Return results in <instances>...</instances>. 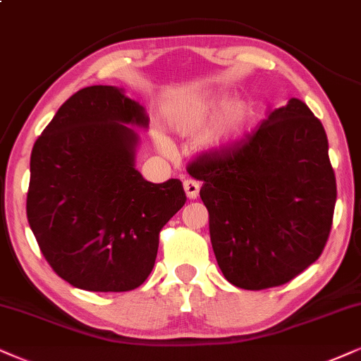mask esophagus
Instances as JSON below:
<instances>
[{
  "label": "esophagus",
  "instance_id": "obj_1",
  "mask_svg": "<svg viewBox=\"0 0 361 361\" xmlns=\"http://www.w3.org/2000/svg\"><path fill=\"white\" fill-rule=\"evenodd\" d=\"M183 188H185L186 196H188L190 200H195L200 193V185H198V181H195V180H185Z\"/></svg>",
  "mask_w": 361,
  "mask_h": 361
}]
</instances>
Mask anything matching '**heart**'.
<instances>
[{
  "mask_svg": "<svg viewBox=\"0 0 361 361\" xmlns=\"http://www.w3.org/2000/svg\"><path fill=\"white\" fill-rule=\"evenodd\" d=\"M226 102L225 93L213 94L208 102L200 104L198 108L190 109V111L181 113L175 120V130L180 135H193L198 130L207 125L212 118L220 111V108ZM253 118V108L246 99H233L226 103L221 109L220 116L216 118L214 125L209 131L204 143L208 147H225V145L233 143L236 138H240L250 125ZM159 147H165L163 141H159Z\"/></svg>",
  "mask_w": 361,
  "mask_h": 361,
  "instance_id": "heart-1",
  "label": "heart"
}]
</instances>
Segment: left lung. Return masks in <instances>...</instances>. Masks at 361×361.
I'll list each match as a JSON object with an SVG mask.
<instances>
[{"label":"left lung","instance_id":"left-lung-1","mask_svg":"<svg viewBox=\"0 0 361 361\" xmlns=\"http://www.w3.org/2000/svg\"><path fill=\"white\" fill-rule=\"evenodd\" d=\"M186 170L203 181L213 252L231 285H285L320 258L336 180L325 128L303 102L291 98L245 138L202 152Z\"/></svg>","mask_w":361,"mask_h":361}]
</instances>
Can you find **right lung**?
<instances>
[{"instance_id":"add662e5","label":"right lung","mask_w":361,"mask_h":361,"mask_svg":"<svg viewBox=\"0 0 361 361\" xmlns=\"http://www.w3.org/2000/svg\"><path fill=\"white\" fill-rule=\"evenodd\" d=\"M143 106L115 86L68 98L36 140L26 214L43 257L88 291H130L147 280L159 231L181 209L180 180L147 181L135 170Z\"/></svg>"}]
</instances>
